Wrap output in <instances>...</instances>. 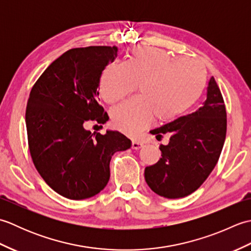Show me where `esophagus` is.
<instances>
[{
	"instance_id": "34e87169",
	"label": "esophagus",
	"mask_w": 251,
	"mask_h": 251,
	"mask_svg": "<svg viewBox=\"0 0 251 251\" xmlns=\"http://www.w3.org/2000/svg\"><path fill=\"white\" fill-rule=\"evenodd\" d=\"M143 147V142L139 141V140H132L131 142V148L134 149V150H138V149H140Z\"/></svg>"
}]
</instances>
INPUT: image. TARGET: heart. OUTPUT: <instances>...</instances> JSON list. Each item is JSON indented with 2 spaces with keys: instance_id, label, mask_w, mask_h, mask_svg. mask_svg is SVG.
Returning <instances> with one entry per match:
<instances>
[{
  "instance_id": "1",
  "label": "heart",
  "mask_w": 251,
  "mask_h": 251,
  "mask_svg": "<svg viewBox=\"0 0 251 251\" xmlns=\"http://www.w3.org/2000/svg\"><path fill=\"white\" fill-rule=\"evenodd\" d=\"M206 83V68L197 59H175L155 47H136L127 54L124 63L106 65L99 92L105 102L114 104L139 84V97L126 101L111 114L116 128L136 135L154 116L165 122L184 113L201 98Z\"/></svg>"
}]
</instances>
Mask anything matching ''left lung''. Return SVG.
Masks as SVG:
<instances>
[{"label": "left lung", "instance_id": "8db88e82", "mask_svg": "<svg viewBox=\"0 0 251 251\" xmlns=\"http://www.w3.org/2000/svg\"><path fill=\"white\" fill-rule=\"evenodd\" d=\"M150 132L156 138L169 134L170 139L167 146H159L158 162L145 169L148 185L166 199L193 193L215 168L226 140V111L215 78L208 83L207 98L199 110Z\"/></svg>", "mask_w": 251, "mask_h": 251}]
</instances>
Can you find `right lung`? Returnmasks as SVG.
<instances>
[{"label": "right lung", "mask_w": 251, "mask_h": 251, "mask_svg": "<svg viewBox=\"0 0 251 251\" xmlns=\"http://www.w3.org/2000/svg\"><path fill=\"white\" fill-rule=\"evenodd\" d=\"M116 46H89L66 51L51 62L32 87L25 125L32 161L58 194L85 200L110 179V161L131 141L117 130L105 135L85 128L89 121L109 120L99 104L103 69L117 56Z\"/></svg>", "instance_id": "obj_1"}]
</instances>
